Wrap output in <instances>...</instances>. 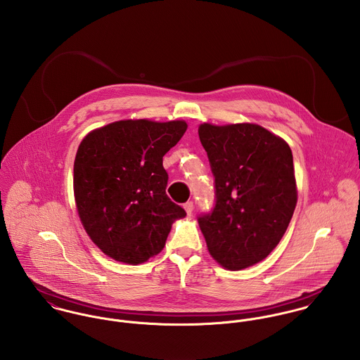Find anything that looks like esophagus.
<instances>
[{
	"instance_id": "obj_1",
	"label": "esophagus",
	"mask_w": 360,
	"mask_h": 360,
	"mask_svg": "<svg viewBox=\"0 0 360 360\" xmlns=\"http://www.w3.org/2000/svg\"><path fill=\"white\" fill-rule=\"evenodd\" d=\"M184 209H186V212H187V214H193V210H194V204L191 202V201H188V202H186L184 204Z\"/></svg>"
}]
</instances>
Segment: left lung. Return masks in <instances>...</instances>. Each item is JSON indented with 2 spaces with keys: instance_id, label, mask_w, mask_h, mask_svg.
<instances>
[{
  "instance_id": "8db88e82",
  "label": "left lung",
  "mask_w": 360,
  "mask_h": 360,
  "mask_svg": "<svg viewBox=\"0 0 360 360\" xmlns=\"http://www.w3.org/2000/svg\"><path fill=\"white\" fill-rule=\"evenodd\" d=\"M214 176L216 205L198 219L206 247L227 270L250 267L280 243L298 190L285 140L255 123L198 127Z\"/></svg>"
}]
</instances>
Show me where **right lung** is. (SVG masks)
<instances>
[{"mask_svg":"<svg viewBox=\"0 0 360 360\" xmlns=\"http://www.w3.org/2000/svg\"><path fill=\"white\" fill-rule=\"evenodd\" d=\"M187 130L186 120L123 119L91 130L73 165L80 221L106 257L140 264L158 255L186 210L166 195L163 155Z\"/></svg>","mask_w":360,"mask_h":360,"instance_id":"right-lung-1","label":"right lung"}]
</instances>
